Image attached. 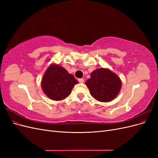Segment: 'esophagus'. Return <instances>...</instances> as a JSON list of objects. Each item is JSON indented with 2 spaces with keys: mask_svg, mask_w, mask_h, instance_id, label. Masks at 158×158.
Returning a JSON list of instances; mask_svg holds the SVG:
<instances>
[{
  "mask_svg": "<svg viewBox=\"0 0 158 158\" xmlns=\"http://www.w3.org/2000/svg\"><path fill=\"white\" fill-rule=\"evenodd\" d=\"M78 82H79L80 83H83V82H84V80L83 78H79V79H78Z\"/></svg>",
  "mask_w": 158,
  "mask_h": 158,
  "instance_id": "esophagus-1",
  "label": "esophagus"
}]
</instances>
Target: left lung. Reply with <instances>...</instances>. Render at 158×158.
<instances>
[{"mask_svg": "<svg viewBox=\"0 0 158 158\" xmlns=\"http://www.w3.org/2000/svg\"><path fill=\"white\" fill-rule=\"evenodd\" d=\"M85 84L92 96L101 102L111 101L121 88L120 78L111 70L103 68L92 72Z\"/></svg>", "mask_w": 158, "mask_h": 158, "instance_id": "1", "label": "left lung"}]
</instances>
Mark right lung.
Instances as JSON below:
<instances>
[{
    "instance_id": "1",
    "label": "right lung",
    "mask_w": 158,
    "mask_h": 158,
    "mask_svg": "<svg viewBox=\"0 0 158 158\" xmlns=\"http://www.w3.org/2000/svg\"><path fill=\"white\" fill-rule=\"evenodd\" d=\"M78 83L73 75L64 68L51 64L47 69L41 81V86L47 96L59 101L67 98L74 85Z\"/></svg>"
}]
</instances>
